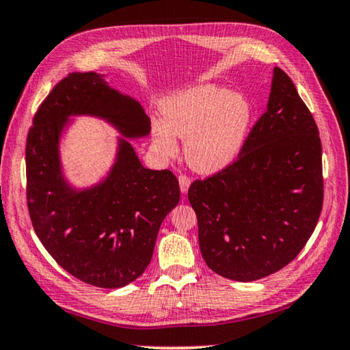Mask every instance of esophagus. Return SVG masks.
Listing matches in <instances>:
<instances>
[{"mask_svg": "<svg viewBox=\"0 0 350 350\" xmlns=\"http://www.w3.org/2000/svg\"><path fill=\"white\" fill-rule=\"evenodd\" d=\"M189 183H191V179L187 174H180L179 176V185H180V191L185 194L189 188Z\"/></svg>", "mask_w": 350, "mask_h": 350, "instance_id": "esophagus-1", "label": "esophagus"}]
</instances>
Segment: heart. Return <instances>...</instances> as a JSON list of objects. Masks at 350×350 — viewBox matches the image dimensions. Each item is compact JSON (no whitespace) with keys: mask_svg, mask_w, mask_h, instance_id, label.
I'll list each match as a JSON object with an SVG mask.
<instances>
[{"mask_svg":"<svg viewBox=\"0 0 350 350\" xmlns=\"http://www.w3.org/2000/svg\"><path fill=\"white\" fill-rule=\"evenodd\" d=\"M253 109L241 94L204 83L171 96L163 103V123L152 126L154 146L174 154L176 137L185 140V159L199 173L228 167L245 144Z\"/></svg>","mask_w":350,"mask_h":350,"instance_id":"obj_1","label":"heart"}]
</instances>
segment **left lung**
Listing matches in <instances>:
<instances>
[{
  "label": "left lung",
  "mask_w": 350,
  "mask_h": 350,
  "mask_svg": "<svg viewBox=\"0 0 350 350\" xmlns=\"http://www.w3.org/2000/svg\"><path fill=\"white\" fill-rule=\"evenodd\" d=\"M188 199L208 267L248 282L286 267L315 230L324 199L323 150L312 112L290 77L275 68L267 111L238 157Z\"/></svg>",
  "instance_id": "1"
}]
</instances>
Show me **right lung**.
I'll return each instance as SVG.
<instances>
[{
  "mask_svg": "<svg viewBox=\"0 0 350 350\" xmlns=\"http://www.w3.org/2000/svg\"><path fill=\"white\" fill-rule=\"evenodd\" d=\"M97 116L125 137H144L150 118L139 102L112 90L96 72L58 81L33 116L26 142V198L35 233L58 265L91 286L118 288L151 262L165 216L179 204L170 170H148L128 140L98 185L74 189L62 174L58 142L70 116Z\"/></svg>",
  "mask_w": 350,
  "mask_h": 350,
  "instance_id": "add662e5",
  "label": "right lung"
}]
</instances>
